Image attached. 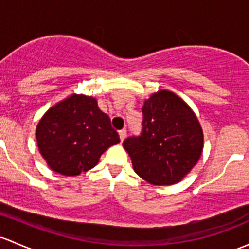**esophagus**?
Listing matches in <instances>:
<instances>
[{
    "label": "esophagus",
    "mask_w": 249,
    "mask_h": 249,
    "mask_svg": "<svg viewBox=\"0 0 249 249\" xmlns=\"http://www.w3.org/2000/svg\"><path fill=\"white\" fill-rule=\"evenodd\" d=\"M125 137H126V131H125V130H120L119 131V138H120V141H124L125 140Z\"/></svg>",
    "instance_id": "1"
}]
</instances>
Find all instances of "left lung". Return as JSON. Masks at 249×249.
<instances>
[{
  "label": "left lung",
  "instance_id": "8db88e82",
  "mask_svg": "<svg viewBox=\"0 0 249 249\" xmlns=\"http://www.w3.org/2000/svg\"><path fill=\"white\" fill-rule=\"evenodd\" d=\"M142 112L141 136L123 143L133 171L151 185L181 181L203 153L204 135L197 116L180 96L167 89L151 94Z\"/></svg>",
  "mask_w": 249,
  "mask_h": 249
}]
</instances>
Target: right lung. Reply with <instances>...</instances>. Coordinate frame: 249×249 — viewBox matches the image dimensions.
Returning <instances> with one entry per match:
<instances>
[{"label":"right lung","mask_w":249,"mask_h":249,"mask_svg":"<svg viewBox=\"0 0 249 249\" xmlns=\"http://www.w3.org/2000/svg\"><path fill=\"white\" fill-rule=\"evenodd\" d=\"M36 138L48 166L65 177L94 168L105 151L120 142L96 99L76 93L44 113L36 125Z\"/></svg>","instance_id":"right-lung-1"}]
</instances>
